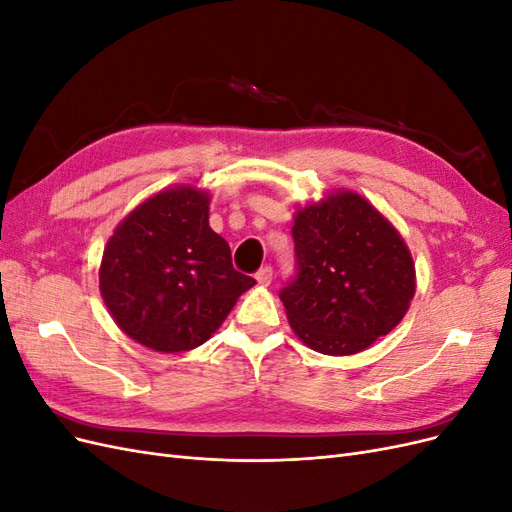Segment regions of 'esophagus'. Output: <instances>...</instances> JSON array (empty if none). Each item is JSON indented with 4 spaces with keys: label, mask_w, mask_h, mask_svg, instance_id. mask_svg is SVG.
Returning a JSON list of instances; mask_svg holds the SVG:
<instances>
[{
    "label": "esophagus",
    "mask_w": 512,
    "mask_h": 512,
    "mask_svg": "<svg viewBox=\"0 0 512 512\" xmlns=\"http://www.w3.org/2000/svg\"><path fill=\"white\" fill-rule=\"evenodd\" d=\"M256 280H258V284L260 286H269L271 282H273V267H262V269H258V273H256Z\"/></svg>",
    "instance_id": "1"
}]
</instances>
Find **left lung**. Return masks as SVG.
Segmentation results:
<instances>
[{
    "label": "left lung",
    "instance_id": "left-lung-1",
    "mask_svg": "<svg viewBox=\"0 0 512 512\" xmlns=\"http://www.w3.org/2000/svg\"><path fill=\"white\" fill-rule=\"evenodd\" d=\"M297 275L280 299L305 346L356 354L391 333L416 290L412 254L395 226L356 192L339 190L294 213Z\"/></svg>",
    "mask_w": 512,
    "mask_h": 512
}]
</instances>
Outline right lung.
Instances as JSON below:
<instances>
[{"label": "right lung", "mask_w": 512, "mask_h": 512, "mask_svg": "<svg viewBox=\"0 0 512 512\" xmlns=\"http://www.w3.org/2000/svg\"><path fill=\"white\" fill-rule=\"evenodd\" d=\"M209 192L175 185L138 205L108 239L100 292L117 327L156 352L192 350L256 280L232 267L209 226Z\"/></svg>", "instance_id": "1"}]
</instances>
